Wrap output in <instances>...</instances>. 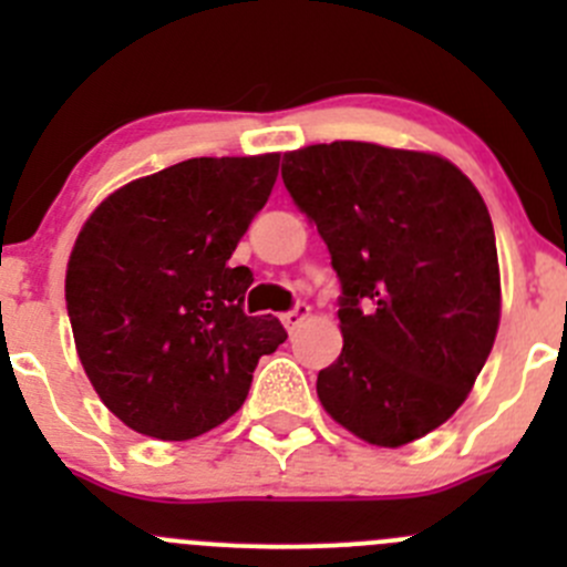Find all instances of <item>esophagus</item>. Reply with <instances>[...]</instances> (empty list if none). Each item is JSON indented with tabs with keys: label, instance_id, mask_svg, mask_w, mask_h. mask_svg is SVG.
I'll return each instance as SVG.
<instances>
[{
	"label": "esophagus",
	"instance_id": "34e87169",
	"mask_svg": "<svg viewBox=\"0 0 567 567\" xmlns=\"http://www.w3.org/2000/svg\"><path fill=\"white\" fill-rule=\"evenodd\" d=\"M307 318H310V305H305V301H299V305H296L293 310L285 312L282 323H285V329H288V331H296L301 323H305Z\"/></svg>",
	"mask_w": 567,
	"mask_h": 567
}]
</instances>
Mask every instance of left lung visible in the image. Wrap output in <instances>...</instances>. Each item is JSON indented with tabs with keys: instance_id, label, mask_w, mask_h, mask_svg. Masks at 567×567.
<instances>
[{
	"instance_id": "obj_1",
	"label": "left lung",
	"mask_w": 567,
	"mask_h": 567,
	"mask_svg": "<svg viewBox=\"0 0 567 567\" xmlns=\"http://www.w3.org/2000/svg\"><path fill=\"white\" fill-rule=\"evenodd\" d=\"M282 181L342 288V353L318 373L323 409L375 447L436 431L499 329V260L480 192L447 158L373 142L285 153Z\"/></svg>"
}]
</instances>
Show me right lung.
I'll use <instances>...</instances> for the list:
<instances>
[{"mask_svg": "<svg viewBox=\"0 0 567 567\" xmlns=\"http://www.w3.org/2000/svg\"><path fill=\"white\" fill-rule=\"evenodd\" d=\"M277 173L279 153L188 158L125 183L84 221L68 318L90 384L131 431L186 442L221 425L288 337L244 312L251 271L230 266Z\"/></svg>", "mask_w": 567, "mask_h": 567, "instance_id": "obj_1", "label": "right lung"}]
</instances>
